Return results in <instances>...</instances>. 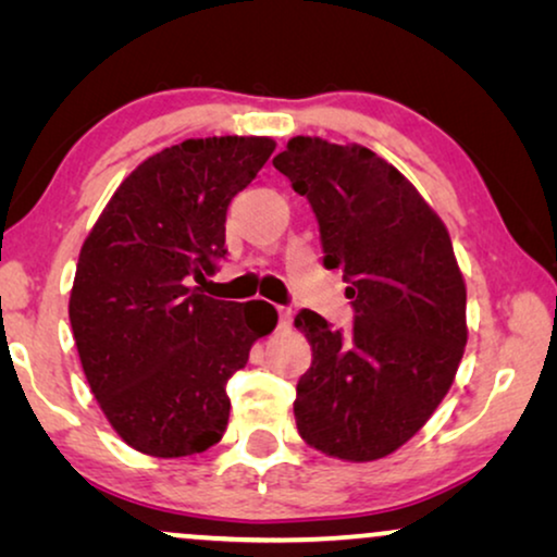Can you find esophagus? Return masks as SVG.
Segmentation results:
<instances>
[{
	"instance_id": "esophagus-1",
	"label": "esophagus",
	"mask_w": 557,
	"mask_h": 557,
	"mask_svg": "<svg viewBox=\"0 0 557 557\" xmlns=\"http://www.w3.org/2000/svg\"><path fill=\"white\" fill-rule=\"evenodd\" d=\"M294 314L288 307H278V330H292Z\"/></svg>"
}]
</instances>
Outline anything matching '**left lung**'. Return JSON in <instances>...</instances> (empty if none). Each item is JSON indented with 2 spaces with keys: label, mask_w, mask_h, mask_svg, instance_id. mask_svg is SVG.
Instances as JSON below:
<instances>
[{
  "label": "left lung",
  "mask_w": 557,
  "mask_h": 557,
  "mask_svg": "<svg viewBox=\"0 0 557 557\" xmlns=\"http://www.w3.org/2000/svg\"><path fill=\"white\" fill-rule=\"evenodd\" d=\"M314 210L326 269H342L352 332L301 309L311 368L296 385L299 436L334 459L375 461L413 438L454 383L467 286L446 225L375 151L294 136L273 159Z\"/></svg>",
  "instance_id": "left-lung-1"
}]
</instances>
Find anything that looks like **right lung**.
Segmentation results:
<instances>
[{
  "mask_svg": "<svg viewBox=\"0 0 557 557\" xmlns=\"http://www.w3.org/2000/svg\"><path fill=\"white\" fill-rule=\"evenodd\" d=\"M269 136H208L162 149L121 182L81 248L71 326L113 431L180 459L223 438L225 385L278 322L265 301H220L205 281L225 258L227 205L269 162Z\"/></svg>",
  "mask_w": 557,
  "mask_h": 557,
  "instance_id": "obj_1",
  "label": "right lung"
}]
</instances>
